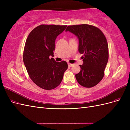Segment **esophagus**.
Here are the masks:
<instances>
[{
	"instance_id": "1",
	"label": "esophagus",
	"mask_w": 130,
	"mask_h": 130,
	"mask_svg": "<svg viewBox=\"0 0 130 130\" xmlns=\"http://www.w3.org/2000/svg\"><path fill=\"white\" fill-rule=\"evenodd\" d=\"M68 66L69 67H72V66H73V64H72V63H68Z\"/></svg>"
}]
</instances>
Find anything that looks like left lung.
<instances>
[{"mask_svg":"<svg viewBox=\"0 0 130 130\" xmlns=\"http://www.w3.org/2000/svg\"><path fill=\"white\" fill-rule=\"evenodd\" d=\"M66 31L78 37V52L84 54V63L80 65L81 70L75 75L76 79L84 87H93L104 76L109 55L106 38L98 27L88 24L69 25Z\"/></svg>","mask_w":130,"mask_h":130,"instance_id":"obj_1","label":"left lung"}]
</instances>
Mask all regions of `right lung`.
Listing matches in <instances>:
<instances>
[{"label": "right lung", "instance_id": "1", "mask_svg": "<svg viewBox=\"0 0 130 130\" xmlns=\"http://www.w3.org/2000/svg\"><path fill=\"white\" fill-rule=\"evenodd\" d=\"M67 25L42 24L35 27L27 37L23 52V61L30 78L45 90L55 88L61 84L68 68L66 61L57 62L54 56L55 42Z\"/></svg>", "mask_w": 130, "mask_h": 130}]
</instances>
